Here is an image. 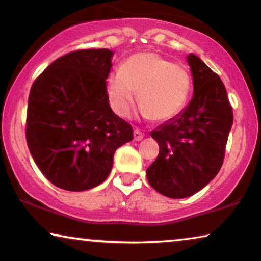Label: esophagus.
<instances>
[{"label":"esophagus","mask_w":261,"mask_h":261,"mask_svg":"<svg viewBox=\"0 0 261 261\" xmlns=\"http://www.w3.org/2000/svg\"><path fill=\"white\" fill-rule=\"evenodd\" d=\"M133 135H134V139L137 141H140L142 138L145 137V134L142 133V132L139 129V128H134V132H133Z\"/></svg>","instance_id":"esophagus-1"}]
</instances>
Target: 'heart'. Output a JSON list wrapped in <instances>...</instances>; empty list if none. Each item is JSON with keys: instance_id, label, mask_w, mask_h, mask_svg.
Segmentation results:
<instances>
[{"instance_id": "obj_1", "label": "heart", "mask_w": 261, "mask_h": 261, "mask_svg": "<svg viewBox=\"0 0 261 261\" xmlns=\"http://www.w3.org/2000/svg\"><path fill=\"white\" fill-rule=\"evenodd\" d=\"M135 92L142 115L164 122L174 119L187 106L191 76L187 67L158 53H137L107 78V95L116 115H130Z\"/></svg>"}]
</instances>
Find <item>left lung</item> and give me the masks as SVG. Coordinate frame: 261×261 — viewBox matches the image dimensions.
I'll list each match as a JSON object with an SVG mask.
<instances>
[{"label":"left lung","instance_id":"obj_1","mask_svg":"<svg viewBox=\"0 0 261 261\" xmlns=\"http://www.w3.org/2000/svg\"><path fill=\"white\" fill-rule=\"evenodd\" d=\"M188 63L194 97L184 112L151 133L159 154L146 170L149 185L170 198L189 197L215 178L233 124V108L221 78L192 53Z\"/></svg>","mask_w":261,"mask_h":261}]
</instances>
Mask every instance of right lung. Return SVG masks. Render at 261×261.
<instances>
[{
    "instance_id": "right-lung-1",
    "label": "right lung",
    "mask_w": 261,
    "mask_h": 261,
    "mask_svg": "<svg viewBox=\"0 0 261 261\" xmlns=\"http://www.w3.org/2000/svg\"><path fill=\"white\" fill-rule=\"evenodd\" d=\"M112 57L107 48L72 51L49 64L31 88L28 148L44 176L64 190L103 183L114 153L133 139L130 124L109 106Z\"/></svg>"
}]
</instances>
